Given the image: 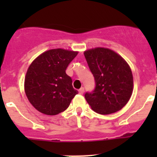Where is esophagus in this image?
<instances>
[{"label":"esophagus","instance_id":"obj_1","mask_svg":"<svg viewBox=\"0 0 157 157\" xmlns=\"http://www.w3.org/2000/svg\"><path fill=\"white\" fill-rule=\"evenodd\" d=\"M78 92H79L80 94H83V93H84V88H83V87H82L81 89H79Z\"/></svg>","mask_w":157,"mask_h":157}]
</instances>
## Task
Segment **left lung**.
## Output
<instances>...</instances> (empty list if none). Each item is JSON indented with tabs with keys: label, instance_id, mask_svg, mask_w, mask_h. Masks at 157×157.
<instances>
[{
	"label": "left lung",
	"instance_id": "obj_1",
	"mask_svg": "<svg viewBox=\"0 0 157 157\" xmlns=\"http://www.w3.org/2000/svg\"><path fill=\"white\" fill-rule=\"evenodd\" d=\"M84 56L95 80L94 90L85 94L91 109L101 115L120 111L132 94L133 75L129 65L109 48L89 49Z\"/></svg>",
	"mask_w": 157,
	"mask_h": 157
}]
</instances>
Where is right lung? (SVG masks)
Here are the masks:
<instances>
[{
	"instance_id": "add662e5",
	"label": "right lung",
	"mask_w": 157,
	"mask_h": 157,
	"mask_svg": "<svg viewBox=\"0 0 157 157\" xmlns=\"http://www.w3.org/2000/svg\"><path fill=\"white\" fill-rule=\"evenodd\" d=\"M78 52L56 48L36 58L25 78V93L33 106L45 115L53 116L66 110L78 94L72 79L66 74L69 63Z\"/></svg>"
}]
</instances>
